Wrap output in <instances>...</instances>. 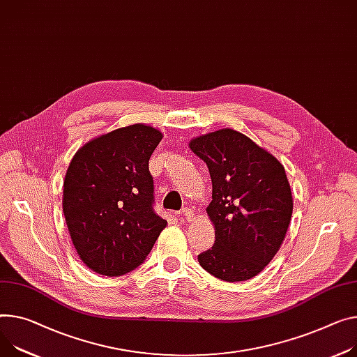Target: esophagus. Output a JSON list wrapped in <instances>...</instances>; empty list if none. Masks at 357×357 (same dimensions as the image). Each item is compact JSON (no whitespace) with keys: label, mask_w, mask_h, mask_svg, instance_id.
<instances>
[{"label":"esophagus","mask_w":357,"mask_h":357,"mask_svg":"<svg viewBox=\"0 0 357 357\" xmlns=\"http://www.w3.org/2000/svg\"><path fill=\"white\" fill-rule=\"evenodd\" d=\"M180 214L185 218L187 222H191L195 218V211L191 210V208H188V207H184L181 211H180Z\"/></svg>","instance_id":"1"}]
</instances>
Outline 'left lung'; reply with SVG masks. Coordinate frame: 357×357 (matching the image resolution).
Instances as JSON below:
<instances>
[{"instance_id": "obj_1", "label": "left lung", "mask_w": 357, "mask_h": 357, "mask_svg": "<svg viewBox=\"0 0 357 357\" xmlns=\"http://www.w3.org/2000/svg\"><path fill=\"white\" fill-rule=\"evenodd\" d=\"M188 147L207 164L213 184L206 211L215 240L199 263L220 280H249L276 256L291 220L283 164L233 128L197 135Z\"/></svg>"}]
</instances>
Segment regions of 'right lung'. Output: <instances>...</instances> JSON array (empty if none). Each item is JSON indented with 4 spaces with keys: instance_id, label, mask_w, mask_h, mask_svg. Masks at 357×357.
Instances as JSON below:
<instances>
[{
    "instance_id": "obj_1",
    "label": "right lung",
    "mask_w": 357,
    "mask_h": 357,
    "mask_svg": "<svg viewBox=\"0 0 357 357\" xmlns=\"http://www.w3.org/2000/svg\"><path fill=\"white\" fill-rule=\"evenodd\" d=\"M162 139L137 123L101 134L74 154L63 211L74 249L89 268L121 276L140 266L167 222L153 211L149 160Z\"/></svg>"
}]
</instances>
